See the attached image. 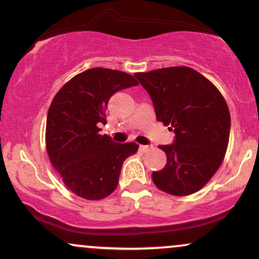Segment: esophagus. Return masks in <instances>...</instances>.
Here are the masks:
<instances>
[{"label": "esophagus", "mask_w": 259, "mask_h": 259, "mask_svg": "<svg viewBox=\"0 0 259 259\" xmlns=\"http://www.w3.org/2000/svg\"><path fill=\"white\" fill-rule=\"evenodd\" d=\"M151 148H152V146H150V145H141V146H140V150H141L142 152H147Z\"/></svg>", "instance_id": "obj_1"}]
</instances>
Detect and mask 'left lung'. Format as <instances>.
<instances>
[{
	"instance_id": "8db88e82",
	"label": "left lung",
	"mask_w": 259,
	"mask_h": 259,
	"mask_svg": "<svg viewBox=\"0 0 259 259\" xmlns=\"http://www.w3.org/2000/svg\"><path fill=\"white\" fill-rule=\"evenodd\" d=\"M153 102L157 120L175 134L160 145L167 164L153 171L154 185L174 196L202 189L221 167L230 135V113L209 80L189 67L134 74Z\"/></svg>"
}]
</instances>
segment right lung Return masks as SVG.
Segmentation results:
<instances>
[{
  "instance_id": "1",
  "label": "right lung",
  "mask_w": 259,
  "mask_h": 259,
  "mask_svg": "<svg viewBox=\"0 0 259 259\" xmlns=\"http://www.w3.org/2000/svg\"><path fill=\"white\" fill-rule=\"evenodd\" d=\"M138 85L130 74L92 68L70 79L56 94L47 113L46 150L70 191L102 200L119 181L123 162L138 152L135 142L117 144L100 134L115 92Z\"/></svg>"
}]
</instances>
